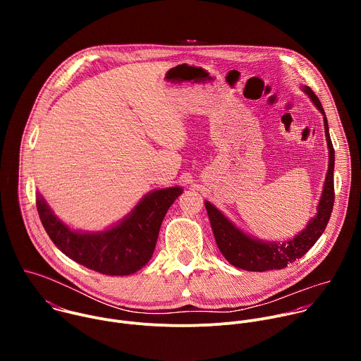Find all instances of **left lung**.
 I'll return each mask as SVG.
<instances>
[{
    "label": "left lung",
    "mask_w": 361,
    "mask_h": 361,
    "mask_svg": "<svg viewBox=\"0 0 361 361\" xmlns=\"http://www.w3.org/2000/svg\"><path fill=\"white\" fill-rule=\"evenodd\" d=\"M301 90L323 114L324 133L329 148V170L317 204V213L308 220L305 227L295 235L283 241H266L252 237L238 228L214 204L205 200V210H207L219 250L226 257V260L237 269L247 271H269L287 267V264L300 259L316 244L330 220L334 204V148L329 133L327 117L320 99L310 87L301 85Z\"/></svg>",
    "instance_id": "left-lung-1"
}]
</instances>
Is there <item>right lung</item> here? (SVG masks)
Listing matches in <instances>:
<instances>
[{"label": "right lung", "instance_id": "1", "mask_svg": "<svg viewBox=\"0 0 361 361\" xmlns=\"http://www.w3.org/2000/svg\"><path fill=\"white\" fill-rule=\"evenodd\" d=\"M181 192V185L152 190L126 217L99 231L70 227L41 192L37 210L49 238L71 260L101 274L130 276L151 260L164 216Z\"/></svg>", "mask_w": 361, "mask_h": 361}]
</instances>
